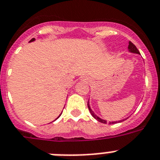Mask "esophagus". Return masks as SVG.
Masks as SVG:
<instances>
[{
    "label": "esophagus",
    "instance_id": "obj_1",
    "mask_svg": "<svg viewBox=\"0 0 160 160\" xmlns=\"http://www.w3.org/2000/svg\"><path fill=\"white\" fill-rule=\"evenodd\" d=\"M84 80H85L86 82H89V78H84Z\"/></svg>",
    "mask_w": 160,
    "mask_h": 160
}]
</instances>
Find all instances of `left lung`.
Segmentation results:
<instances>
[{
	"label": "left lung",
	"mask_w": 160,
	"mask_h": 160,
	"mask_svg": "<svg viewBox=\"0 0 160 160\" xmlns=\"http://www.w3.org/2000/svg\"><path fill=\"white\" fill-rule=\"evenodd\" d=\"M128 51L130 52V53H133V54H138V55H140V52L139 51L137 50V48L136 47V46L134 44H133L132 42H129L128 43ZM88 109H89V111L90 113H91V114L92 115V117L94 118H96L97 121H99V122H102V123H106V120L105 119H102V118H101L99 116H97L96 114H95V113L93 111H92V109H91V106H90V103H89V101H88ZM127 118H125V119H122V120H119V121H113V122H109V124H113V123H117V122H122V121H124V120H126Z\"/></svg>",
	"instance_id": "left-lung-1"
}]
</instances>
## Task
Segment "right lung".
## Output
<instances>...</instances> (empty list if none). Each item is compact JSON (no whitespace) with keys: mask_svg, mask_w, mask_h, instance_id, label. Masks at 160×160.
I'll return each instance as SVG.
<instances>
[{"mask_svg":"<svg viewBox=\"0 0 160 160\" xmlns=\"http://www.w3.org/2000/svg\"><path fill=\"white\" fill-rule=\"evenodd\" d=\"M34 41H35V38H32V39H31V40H30V42H34ZM60 115H61V113H60V114H59V116H60ZM59 117H58V118H59ZM57 118H56V119H57ZM56 119H55V120H56Z\"/></svg>","mask_w":160,"mask_h":160,"instance_id":"1","label":"right lung"}]
</instances>
